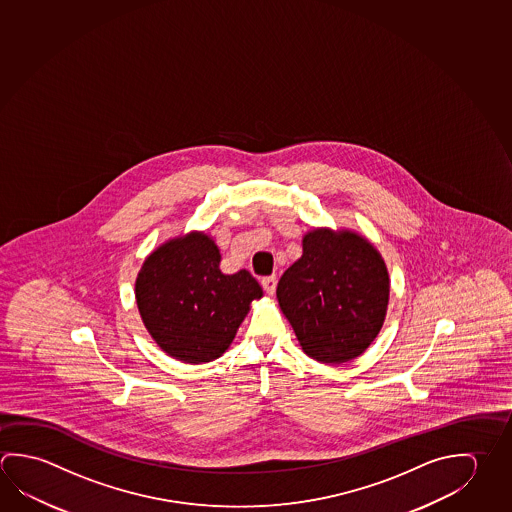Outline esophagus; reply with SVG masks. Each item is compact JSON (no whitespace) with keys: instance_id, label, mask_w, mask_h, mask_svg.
<instances>
[{"instance_id":"esophagus-1","label":"esophagus","mask_w":512,"mask_h":512,"mask_svg":"<svg viewBox=\"0 0 512 512\" xmlns=\"http://www.w3.org/2000/svg\"><path fill=\"white\" fill-rule=\"evenodd\" d=\"M260 284H262L264 291H266L268 295H273V293H275V289H277V277H275V275H271V277H264L260 280Z\"/></svg>"}]
</instances>
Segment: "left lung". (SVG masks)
I'll return each instance as SVG.
<instances>
[{
    "mask_svg": "<svg viewBox=\"0 0 512 512\" xmlns=\"http://www.w3.org/2000/svg\"><path fill=\"white\" fill-rule=\"evenodd\" d=\"M388 271L381 255L350 232L314 230L304 253L278 280L277 298L307 356L322 363L358 358L385 322Z\"/></svg>",
    "mask_w": 512,
    "mask_h": 512,
    "instance_id": "obj_1",
    "label": "left lung"
}]
</instances>
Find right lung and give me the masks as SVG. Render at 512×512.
Segmentation results:
<instances>
[{
	"mask_svg": "<svg viewBox=\"0 0 512 512\" xmlns=\"http://www.w3.org/2000/svg\"><path fill=\"white\" fill-rule=\"evenodd\" d=\"M221 255L205 234H190L151 253L136 278V304L147 331L172 358L207 363L234 340L262 296V287L241 269L225 275Z\"/></svg>",
	"mask_w": 512,
	"mask_h": 512,
	"instance_id": "1",
	"label": "right lung"
}]
</instances>
